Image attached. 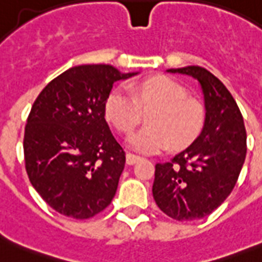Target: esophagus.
<instances>
[{
	"instance_id": "34e87169",
	"label": "esophagus",
	"mask_w": 262,
	"mask_h": 262,
	"mask_svg": "<svg viewBox=\"0 0 262 262\" xmlns=\"http://www.w3.org/2000/svg\"><path fill=\"white\" fill-rule=\"evenodd\" d=\"M139 160H140V156H136L133 155V154H127L126 155V164H129V166L137 163Z\"/></svg>"
}]
</instances>
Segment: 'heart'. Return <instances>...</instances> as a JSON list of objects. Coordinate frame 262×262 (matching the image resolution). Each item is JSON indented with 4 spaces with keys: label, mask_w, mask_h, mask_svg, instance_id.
Returning a JSON list of instances; mask_svg holds the SVG:
<instances>
[{
    "label": "heart",
    "mask_w": 262,
    "mask_h": 262,
    "mask_svg": "<svg viewBox=\"0 0 262 262\" xmlns=\"http://www.w3.org/2000/svg\"><path fill=\"white\" fill-rule=\"evenodd\" d=\"M151 106L147 115L149 123L127 137L135 151L155 154L170 144L181 149L193 143L203 129L201 104L186 98L182 85L164 76L114 88L104 102V115L117 130L127 133L140 122L141 107Z\"/></svg>",
    "instance_id": "obj_1"
}]
</instances>
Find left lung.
Instances as JSON below:
<instances>
[{
	"mask_svg": "<svg viewBox=\"0 0 262 262\" xmlns=\"http://www.w3.org/2000/svg\"><path fill=\"white\" fill-rule=\"evenodd\" d=\"M167 72L199 81L205 121L186 149L170 162L156 164L152 194L158 207L172 219H201L224 203L238 181L246 158L244 117L230 91L207 69L185 67Z\"/></svg>",
	"mask_w": 262,
	"mask_h": 262,
	"instance_id": "1",
	"label": "left lung"
}]
</instances>
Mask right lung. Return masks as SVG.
<instances>
[{
	"mask_svg": "<svg viewBox=\"0 0 262 262\" xmlns=\"http://www.w3.org/2000/svg\"><path fill=\"white\" fill-rule=\"evenodd\" d=\"M135 75L103 63L73 67L32 104L24 132L27 174L61 215L90 219L114 199L125 152L104 119V102L115 81Z\"/></svg>",
	"mask_w": 262,
	"mask_h": 262,
	"instance_id": "obj_1",
	"label": "right lung"
}]
</instances>
